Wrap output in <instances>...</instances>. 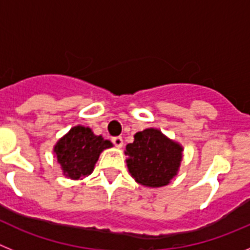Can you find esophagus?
Segmentation results:
<instances>
[{
  "label": "esophagus",
  "instance_id": "1",
  "mask_svg": "<svg viewBox=\"0 0 250 250\" xmlns=\"http://www.w3.org/2000/svg\"><path fill=\"white\" fill-rule=\"evenodd\" d=\"M112 143H114V145L116 147H123L124 145V140L120 136H115V138H112Z\"/></svg>",
  "mask_w": 250,
  "mask_h": 250
}]
</instances>
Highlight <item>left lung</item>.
<instances>
[{"mask_svg":"<svg viewBox=\"0 0 250 250\" xmlns=\"http://www.w3.org/2000/svg\"><path fill=\"white\" fill-rule=\"evenodd\" d=\"M184 147L155 127L136 132L126 145L125 155L129 173L145 188H161L176 176Z\"/></svg>","mask_w":250,"mask_h":250,"instance_id":"1","label":"left lung"}]
</instances>
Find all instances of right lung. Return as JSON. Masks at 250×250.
<instances>
[{
	"label": "right lung",
	"instance_id": "obj_1",
	"mask_svg": "<svg viewBox=\"0 0 250 250\" xmlns=\"http://www.w3.org/2000/svg\"><path fill=\"white\" fill-rule=\"evenodd\" d=\"M112 143L101 135H95L90 127L76 125L60 138L54 145L55 156L63 176L72 180H83L94 171L99 156Z\"/></svg>",
	"mask_w": 250,
	"mask_h": 250
}]
</instances>
